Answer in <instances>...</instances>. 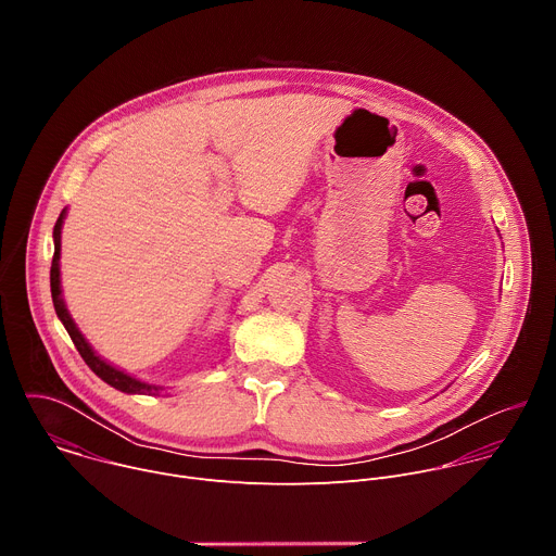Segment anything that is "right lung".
<instances>
[{
	"label": "right lung",
	"mask_w": 556,
	"mask_h": 556,
	"mask_svg": "<svg viewBox=\"0 0 556 556\" xmlns=\"http://www.w3.org/2000/svg\"><path fill=\"white\" fill-rule=\"evenodd\" d=\"M67 215V208L61 211L56 224H54V230H52V240H54V257H52V268H50V290H52V303H54V312L59 316V321L63 324V328L67 330L74 348L78 350V354H81V358L88 363V367L101 378L105 380L110 387L123 391V393H142V395H161L165 387L161 384H151V382H144L127 371H123L121 367L108 363L105 358H101L94 348L88 343V339L81 334V330L76 328L74 319L70 316L67 307H65V301H63V290H61V266H59V260H61V228H63V219Z\"/></svg>",
	"instance_id": "1"
}]
</instances>
